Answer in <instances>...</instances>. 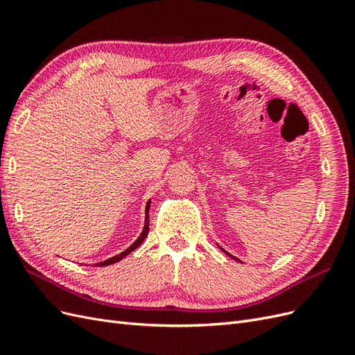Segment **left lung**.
I'll return each mask as SVG.
<instances>
[{
	"label": "left lung",
	"mask_w": 355,
	"mask_h": 355,
	"mask_svg": "<svg viewBox=\"0 0 355 355\" xmlns=\"http://www.w3.org/2000/svg\"><path fill=\"white\" fill-rule=\"evenodd\" d=\"M219 249H222V247H220V245H219ZM222 250H223V249H222ZM223 252H225V253H227V254H228L230 257H232V259H235V261H239V259H237V257H235V256H232V254H231V253H228L227 250H223ZM239 262H240V261H239Z\"/></svg>",
	"instance_id": "left-lung-1"
}]
</instances>
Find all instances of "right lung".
<instances>
[{
    "label": "right lung",
    "instance_id": "add662e5",
    "mask_svg": "<svg viewBox=\"0 0 355 355\" xmlns=\"http://www.w3.org/2000/svg\"><path fill=\"white\" fill-rule=\"evenodd\" d=\"M149 206H151V200H149L148 202H146V209H145V225H144V230H142V232H141V235H139V239L130 245V247H127V249L124 250V252H121V253H118V254H115V256H112V257H110V259H106V261H103V262H99V263H94L96 266H106V265H112V263H116V262H120L121 259H124V257L128 254V253H132L135 249H137L139 245H141L142 243H144V240L146 239V235H148V231H149V220H148V213H149Z\"/></svg>",
    "mask_w": 355,
    "mask_h": 355
}]
</instances>
